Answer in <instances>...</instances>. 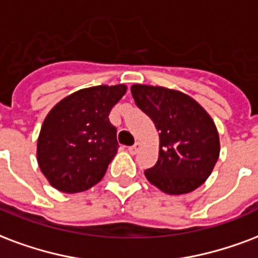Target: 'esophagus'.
<instances>
[{
    "label": "esophagus",
    "mask_w": 258,
    "mask_h": 258,
    "mask_svg": "<svg viewBox=\"0 0 258 258\" xmlns=\"http://www.w3.org/2000/svg\"><path fill=\"white\" fill-rule=\"evenodd\" d=\"M139 149H141V143L137 142V143H135V145H133V146L128 147V151H130V153H131V154H135V153H137V151L139 150Z\"/></svg>",
    "instance_id": "1"
}]
</instances>
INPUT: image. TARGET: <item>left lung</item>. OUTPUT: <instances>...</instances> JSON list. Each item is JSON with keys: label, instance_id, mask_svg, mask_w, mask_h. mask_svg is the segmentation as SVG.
Wrapping results in <instances>:
<instances>
[{"label": "left lung", "instance_id": "left-lung-1", "mask_svg": "<svg viewBox=\"0 0 258 258\" xmlns=\"http://www.w3.org/2000/svg\"><path fill=\"white\" fill-rule=\"evenodd\" d=\"M135 104L160 131V155L145 170L149 181L169 195L199 188L219 158V135L211 116L194 98L162 86L133 85Z\"/></svg>", "mask_w": 258, "mask_h": 258}]
</instances>
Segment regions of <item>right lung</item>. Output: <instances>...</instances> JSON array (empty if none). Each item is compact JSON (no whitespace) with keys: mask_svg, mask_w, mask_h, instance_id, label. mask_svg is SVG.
<instances>
[{"mask_svg":"<svg viewBox=\"0 0 258 258\" xmlns=\"http://www.w3.org/2000/svg\"><path fill=\"white\" fill-rule=\"evenodd\" d=\"M125 90L121 84L86 88L48 112L37 139V164L54 188L76 194L103 178L119 147L108 116Z\"/></svg>","mask_w":258,"mask_h":258,"instance_id":"right-lung-1","label":"right lung"}]
</instances>
